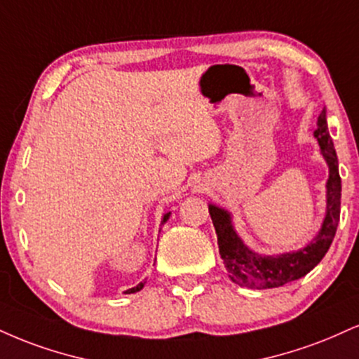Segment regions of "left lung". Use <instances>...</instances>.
Here are the masks:
<instances>
[{
    "label": "left lung",
    "instance_id": "1",
    "mask_svg": "<svg viewBox=\"0 0 359 359\" xmlns=\"http://www.w3.org/2000/svg\"><path fill=\"white\" fill-rule=\"evenodd\" d=\"M314 137L321 147V154L325 155L330 165V179H327V207L326 217L321 231L311 241V244L296 252H286L280 256H259L245 248L243 241L232 229L231 215L227 210L209 205V214L212 219L217 234L219 252L226 264L229 278L232 283L249 289H271L279 287L291 280L304 278L306 274L321 262L325 254L334 239L336 229L339 222L341 212V177L338 170V157H336L334 145L327 132L326 111L323 110L318 116V128Z\"/></svg>",
    "mask_w": 359,
    "mask_h": 359
}]
</instances>
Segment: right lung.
I'll return each mask as SVG.
<instances>
[{
    "label": "right lung",
    "mask_w": 359,
    "mask_h": 359,
    "mask_svg": "<svg viewBox=\"0 0 359 359\" xmlns=\"http://www.w3.org/2000/svg\"><path fill=\"white\" fill-rule=\"evenodd\" d=\"M168 215H170V212H167L165 215H163V221H162V224H165V222H167ZM144 284H145V280H144V283H140V284H138V286L132 287V289H128V291H125V292H127V294H132V292H137V291H140V289L144 287Z\"/></svg>",
    "instance_id": "add662e5"
}]
</instances>
